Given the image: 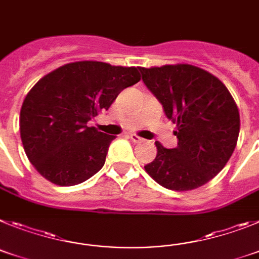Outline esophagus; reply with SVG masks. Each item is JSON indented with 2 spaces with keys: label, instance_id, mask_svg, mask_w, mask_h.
Wrapping results in <instances>:
<instances>
[{
  "label": "esophagus",
  "instance_id": "obj_1",
  "mask_svg": "<svg viewBox=\"0 0 259 259\" xmlns=\"http://www.w3.org/2000/svg\"><path fill=\"white\" fill-rule=\"evenodd\" d=\"M129 138H130V141H133V142H134V143L143 142V138H141V137L136 136V134H130Z\"/></svg>",
  "mask_w": 259,
  "mask_h": 259
}]
</instances>
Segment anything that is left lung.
Instances as JSON below:
<instances>
[{"instance_id":"obj_1","label":"left lung","mask_w":259,"mask_h":259,"mask_svg":"<svg viewBox=\"0 0 259 259\" xmlns=\"http://www.w3.org/2000/svg\"><path fill=\"white\" fill-rule=\"evenodd\" d=\"M147 89L176 123L177 147L157 148L146 172L159 185L186 192L207 184L232 156L240 133L237 105L223 83L188 64L139 67Z\"/></svg>"}]
</instances>
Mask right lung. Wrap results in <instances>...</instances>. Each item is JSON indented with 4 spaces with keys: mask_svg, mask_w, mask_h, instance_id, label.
<instances>
[{
    "mask_svg": "<svg viewBox=\"0 0 259 259\" xmlns=\"http://www.w3.org/2000/svg\"><path fill=\"white\" fill-rule=\"evenodd\" d=\"M139 80L137 67L99 61L71 62L42 76L21 109L22 143L35 169L60 186L76 185L98 173L116 137L87 122Z\"/></svg>",
    "mask_w": 259,
    "mask_h": 259,
    "instance_id": "obj_1",
    "label": "right lung"
}]
</instances>
